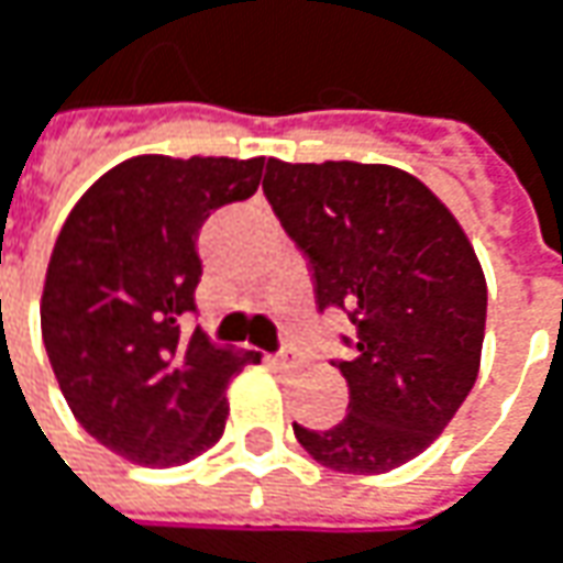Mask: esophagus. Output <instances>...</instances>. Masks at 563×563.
I'll list each match as a JSON object with an SVG mask.
<instances>
[{
	"instance_id": "esophagus-1",
	"label": "esophagus",
	"mask_w": 563,
	"mask_h": 563,
	"mask_svg": "<svg viewBox=\"0 0 563 563\" xmlns=\"http://www.w3.org/2000/svg\"><path fill=\"white\" fill-rule=\"evenodd\" d=\"M274 362H280V365H292V362H296V353H292V350H283V353H277Z\"/></svg>"
}]
</instances>
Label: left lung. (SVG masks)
I'll list each match as a JSON object with an SVG mask.
<instances>
[{
	"mask_svg": "<svg viewBox=\"0 0 563 563\" xmlns=\"http://www.w3.org/2000/svg\"><path fill=\"white\" fill-rule=\"evenodd\" d=\"M264 195L308 257L318 308L350 314L346 419L296 426L336 473L372 476L426 451L478 375L488 289L478 257L426 185L384 163L267 159Z\"/></svg>",
	"mask_w": 563,
	"mask_h": 563,
	"instance_id": "1",
	"label": "left lung"
}]
</instances>
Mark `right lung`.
<instances>
[{
	"label": "right lung",
	"mask_w": 563,
	"mask_h": 563,
	"mask_svg": "<svg viewBox=\"0 0 563 563\" xmlns=\"http://www.w3.org/2000/svg\"><path fill=\"white\" fill-rule=\"evenodd\" d=\"M264 157H132L81 195L49 255L40 330L75 419L141 466L210 451L230 416L227 387L252 353L185 333L201 280L198 230L252 198Z\"/></svg>",
	"instance_id": "1"
}]
</instances>
